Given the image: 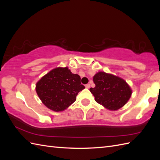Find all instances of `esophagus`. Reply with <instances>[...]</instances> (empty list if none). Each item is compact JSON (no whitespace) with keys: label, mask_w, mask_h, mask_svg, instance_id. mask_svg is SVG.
<instances>
[{"label":"esophagus","mask_w":160,"mask_h":160,"mask_svg":"<svg viewBox=\"0 0 160 160\" xmlns=\"http://www.w3.org/2000/svg\"><path fill=\"white\" fill-rule=\"evenodd\" d=\"M85 88H88V89H89V88H90V84H87V85H85Z\"/></svg>","instance_id":"34e87169"}]
</instances>
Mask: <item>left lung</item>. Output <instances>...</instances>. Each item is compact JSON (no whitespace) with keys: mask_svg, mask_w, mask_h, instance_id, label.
I'll return each instance as SVG.
<instances>
[{"mask_svg":"<svg viewBox=\"0 0 160 160\" xmlns=\"http://www.w3.org/2000/svg\"><path fill=\"white\" fill-rule=\"evenodd\" d=\"M95 84L90 88L97 103L109 110L115 111L122 108L131 98L132 91L126 81L118 76L105 72H98L93 77Z\"/></svg>","mask_w":160,"mask_h":160,"instance_id":"1","label":"left lung"}]
</instances>
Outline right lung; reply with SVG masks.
Masks as SVG:
<instances>
[{
	"instance_id": "add662e5",
	"label": "right lung",
	"mask_w": 160,
	"mask_h": 160,
	"mask_svg": "<svg viewBox=\"0 0 160 160\" xmlns=\"http://www.w3.org/2000/svg\"><path fill=\"white\" fill-rule=\"evenodd\" d=\"M83 89L80 76L72 73L68 67L53 69L36 84L37 93L42 103L57 112L69 108Z\"/></svg>"
}]
</instances>
